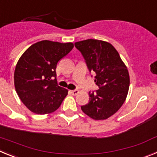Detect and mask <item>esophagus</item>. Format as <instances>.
Instances as JSON below:
<instances>
[{"label": "esophagus", "instance_id": "esophagus-1", "mask_svg": "<svg viewBox=\"0 0 157 157\" xmlns=\"http://www.w3.org/2000/svg\"><path fill=\"white\" fill-rule=\"evenodd\" d=\"M70 93L72 94V95H77L78 94V90H70Z\"/></svg>", "mask_w": 157, "mask_h": 157}]
</instances>
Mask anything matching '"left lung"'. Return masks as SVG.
<instances>
[{
  "mask_svg": "<svg viewBox=\"0 0 157 157\" xmlns=\"http://www.w3.org/2000/svg\"><path fill=\"white\" fill-rule=\"evenodd\" d=\"M82 52L90 71L96 74L99 90L89 93V103L81 107L89 117L107 120L123 105L130 86L127 66L114 46L101 40L87 39L75 43Z\"/></svg>",
  "mask_w": 157,
  "mask_h": 157,
  "instance_id": "obj_1",
  "label": "left lung"
}]
</instances>
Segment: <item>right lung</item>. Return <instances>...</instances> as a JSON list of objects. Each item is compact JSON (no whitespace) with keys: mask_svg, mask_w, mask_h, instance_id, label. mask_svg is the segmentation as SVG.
Listing matches in <instances>:
<instances>
[{"mask_svg":"<svg viewBox=\"0 0 157 157\" xmlns=\"http://www.w3.org/2000/svg\"><path fill=\"white\" fill-rule=\"evenodd\" d=\"M73 47L71 42L44 40L33 44L20 56L14 84L19 99L30 112L49 114L61 105L68 90L57 85L56 65Z\"/></svg>","mask_w":157,"mask_h":157,"instance_id":"obj_1","label":"right lung"}]
</instances>
